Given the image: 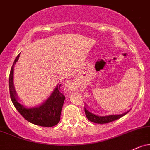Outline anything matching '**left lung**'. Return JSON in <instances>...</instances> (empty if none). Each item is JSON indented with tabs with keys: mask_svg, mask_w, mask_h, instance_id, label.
Masks as SVG:
<instances>
[{
	"mask_svg": "<svg viewBox=\"0 0 150 150\" xmlns=\"http://www.w3.org/2000/svg\"><path fill=\"white\" fill-rule=\"evenodd\" d=\"M84 111L85 114H86V117L89 121L94 122V123H97V124H106V123H109V122H112L113 121H115L118 119L121 118L122 117L125 116L126 113H124L122 114H115V115H109V116H104V117H100V116H96L95 114L91 113L90 112H88L87 109L84 107Z\"/></svg>",
	"mask_w": 150,
	"mask_h": 150,
	"instance_id": "1",
	"label": "left lung"
}]
</instances>
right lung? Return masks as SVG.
I'll list each match as a JSON object with an SVG mask.
<instances>
[{"mask_svg": "<svg viewBox=\"0 0 150 150\" xmlns=\"http://www.w3.org/2000/svg\"><path fill=\"white\" fill-rule=\"evenodd\" d=\"M20 54L17 56L11 69L10 75H9V91L11 101L13 104L14 107L18 111V112L27 121L34 125L41 127H51L57 125L60 121L61 112L65 96L61 91V87L62 84H59L55 88L52 94L43 104L36 108L27 109L21 104H19L17 101L16 93L14 91L13 82V66L18 59Z\"/></svg>", "mask_w": 150, "mask_h": 150, "instance_id": "right-lung-1", "label": "right lung"}]
</instances>
